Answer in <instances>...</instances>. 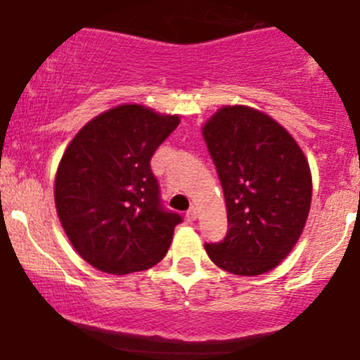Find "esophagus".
<instances>
[{"instance_id": "34e87169", "label": "esophagus", "mask_w": 360, "mask_h": 360, "mask_svg": "<svg viewBox=\"0 0 360 360\" xmlns=\"http://www.w3.org/2000/svg\"><path fill=\"white\" fill-rule=\"evenodd\" d=\"M186 217H188V221H196V217H198V209H196V207H190V210L186 212Z\"/></svg>"}]
</instances>
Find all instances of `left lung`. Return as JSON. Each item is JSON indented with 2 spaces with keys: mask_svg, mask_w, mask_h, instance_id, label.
<instances>
[{
  "mask_svg": "<svg viewBox=\"0 0 360 360\" xmlns=\"http://www.w3.org/2000/svg\"><path fill=\"white\" fill-rule=\"evenodd\" d=\"M228 212V234L205 245L210 260L236 276H259L290 255L312 202L309 160L279 122L224 105L202 126Z\"/></svg>",
  "mask_w": 360,
  "mask_h": 360,
  "instance_id": "obj_1",
  "label": "left lung"
}]
</instances>
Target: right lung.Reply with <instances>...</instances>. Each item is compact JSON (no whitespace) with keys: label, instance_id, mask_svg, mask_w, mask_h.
<instances>
[{"label":"right lung","instance_id":"add662e5","mask_svg":"<svg viewBox=\"0 0 360 360\" xmlns=\"http://www.w3.org/2000/svg\"><path fill=\"white\" fill-rule=\"evenodd\" d=\"M181 117L122 103L79 129L55 176V207L75 252L108 274L146 271L172 243L177 214L160 205L155 150Z\"/></svg>","mask_w":360,"mask_h":360}]
</instances>
